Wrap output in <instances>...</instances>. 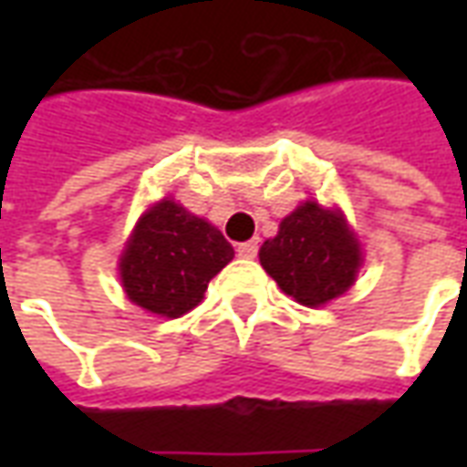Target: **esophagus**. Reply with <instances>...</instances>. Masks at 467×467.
Instances as JSON below:
<instances>
[{
	"instance_id": "34e87169",
	"label": "esophagus",
	"mask_w": 467,
	"mask_h": 467,
	"mask_svg": "<svg viewBox=\"0 0 467 467\" xmlns=\"http://www.w3.org/2000/svg\"><path fill=\"white\" fill-rule=\"evenodd\" d=\"M257 247H260V244H257V240H250V243H240V244H237V254H240V257H247V260H253L254 254H257Z\"/></svg>"
}]
</instances>
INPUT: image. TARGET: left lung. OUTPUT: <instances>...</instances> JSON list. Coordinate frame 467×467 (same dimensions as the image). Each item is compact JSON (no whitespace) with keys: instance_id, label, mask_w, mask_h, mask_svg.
<instances>
[{"instance_id":"8db88e82","label":"left lung","mask_w":467,"mask_h":467,"mask_svg":"<svg viewBox=\"0 0 467 467\" xmlns=\"http://www.w3.org/2000/svg\"><path fill=\"white\" fill-rule=\"evenodd\" d=\"M260 265L285 295L320 307L350 290L362 265L358 237L340 210L307 200L260 247Z\"/></svg>"}]
</instances>
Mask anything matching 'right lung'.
I'll return each instance as SVG.
<instances>
[{
	"label": "right lung",
	"mask_w": 467,
	"mask_h": 467,
	"mask_svg": "<svg viewBox=\"0 0 467 467\" xmlns=\"http://www.w3.org/2000/svg\"><path fill=\"white\" fill-rule=\"evenodd\" d=\"M233 257V244L214 224L164 197L134 224L119 257V277L134 305L180 317L202 303L210 280Z\"/></svg>",
	"instance_id": "1"
}]
</instances>
